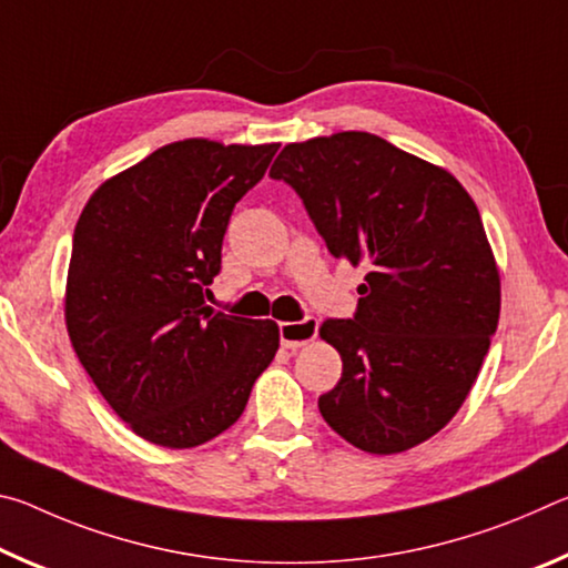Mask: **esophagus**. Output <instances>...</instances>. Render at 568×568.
Wrapping results in <instances>:
<instances>
[{
    "instance_id": "1",
    "label": "esophagus",
    "mask_w": 568,
    "mask_h": 568,
    "mask_svg": "<svg viewBox=\"0 0 568 568\" xmlns=\"http://www.w3.org/2000/svg\"><path fill=\"white\" fill-rule=\"evenodd\" d=\"M315 335H318V321L315 318H303L297 323H281V343L285 348H303V345L311 343Z\"/></svg>"
}]
</instances>
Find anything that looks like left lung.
<instances>
[{
	"mask_svg": "<svg viewBox=\"0 0 568 568\" xmlns=\"http://www.w3.org/2000/svg\"><path fill=\"white\" fill-rule=\"evenodd\" d=\"M291 185L333 257L368 265L348 321L321 338L343 358L318 408L368 454L436 436L464 406L501 313V281L478 207L444 168L378 134L285 145L271 168Z\"/></svg>",
	"mask_w": 568,
	"mask_h": 568,
	"instance_id": "left-lung-1",
	"label": "left lung"
}]
</instances>
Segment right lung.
<instances>
[{
	"label": "right lung",
	"instance_id": "1",
	"mask_svg": "<svg viewBox=\"0 0 568 568\" xmlns=\"http://www.w3.org/2000/svg\"><path fill=\"white\" fill-rule=\"evenodd\" d=\"M277 148L172 142L102 182L77 220L67 333L104 400L150 444L223 434L275 358L273 321L217 313L205 293L233 207Z\"/></svg>",
	"mask_w": 568,
	"mask_h": 568
}]
</instances>
